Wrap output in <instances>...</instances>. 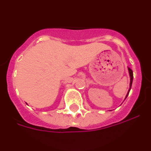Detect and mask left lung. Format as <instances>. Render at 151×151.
I'll use <instances>...</instances> for the list:
<instances>
[{
  "label": "left lung",
  "mask_w": 151,
  "mask_h": 151,
  "mask_svg": "<svg viewBox=\"0 0 151 151\" xmlns=\"http://www.w3.org/2000/svg\"><path fill=\"white\" fill-rule=\"evenodd\" d=\"M128 69H129V76H130V85H129V91H128L127 94H126V96H125V98L128 97V95H129V91H130L131 90V88H132V81H133V72L132 70L130 69V68H128Z\"/></svg>",
  "instance_id": "left-lung-1"
}]
</instances>
